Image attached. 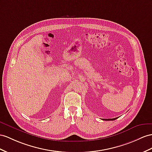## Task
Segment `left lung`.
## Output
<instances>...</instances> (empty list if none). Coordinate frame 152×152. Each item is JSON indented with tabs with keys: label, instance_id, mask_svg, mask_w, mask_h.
<instances>
[{
	"label": "left lung",
	"instance_id": "8db88e82",
	"mask_svg": "<svg viewBox=\"0 0 152 152\" xmlns=\"http://www.w3.org/2000/svg\"><path fill=\"white\" fill-rule=\"evenodd\" d=\"M116 119H118V118H113V119H103V120H104V121H114V120H115Z\"/></svg>",
	"mask_w": 152,
	"mask_h": 152
}]
</instances>
